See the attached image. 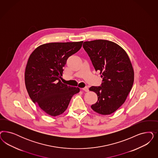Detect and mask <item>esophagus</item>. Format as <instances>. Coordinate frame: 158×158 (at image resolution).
<instances>
[{
	"instance_id": "obj_1",
	"label": "esophagus",
	"mask_w": 158,
	"mask_h": 158,
	"mask_svg": "<svg viewBox=\"0 0 158 158\" xmlns=\"http://www.w3.org/2000/svg\"><path fill=\"white\" fill-rule=\"evenodd\" d=\"M82 90H83V91H84L88 92L89 91V88H88V87H84V88H82Z\"/></svg>"
}]
</instances>
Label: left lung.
<instances>
[{
	"label": "left lung",
	"mask_w": 158,
	"mask_h": 158,
	"mask_svg": "<svg viewBox=\"0 0 158 158\" xmlns=\"http://www.w3.org/2000/svg\"><path fill=\"white\" fill-rule=\"evenodd\" d=\"M83 48L103 78L101 86L89 88L98 95L92 109L102 115L110 114L124 103L132 88L134 72L131 62L126 52L112 41H85Z\"/></svg>",
	"instance_id": "left-lung-1"
}]
</instances>
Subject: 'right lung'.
I'll list each match as a JSON object with an SVG mask.
<instances>
[{
  "instance_id": "1",
  "label": "right lung",
  "mask_w": 158,
  "mask_h": 158,
  "mask_svg": "<svg viewBox=\"0 0 158 158\" xmlns=\"http://www.w3.org/2000/svg\"><path fill=\"white\" fill-rule=\"evenodd\" d=\"M83 41L51 42L32 52L25 70L26 89L31 100L51 116L65 112L78 87L62 83L63 67L69 57L81 48Z\"/></svg>"
}]
</instances>
